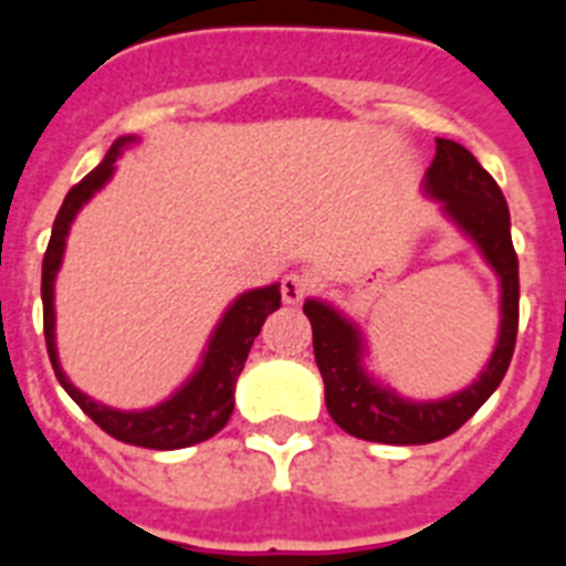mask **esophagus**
Here are the masks:
<instances>
[{
	"label": "esophagus",
	"instance_id": "obj_1",
	"mask_svg": "<svg viewBox=\"0 0 566 566\" xmlns=\"http://www.w3.org/2000/svg\"><path fill=\"white\" fill-rule=\"evenodd\" d=\"M308 289H312V280L303 272H289L280 280V294H283V303H289V306H294V303L306 297Z\"/></svg>",
	"mask_w": 566,
	"mask_h": 566
}]
</instances>
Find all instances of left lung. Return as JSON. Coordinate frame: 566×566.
Returning <instances> with one entry per match:
<instances>
[{"label":"left lung","instance_id":"8db88e82","mask_svg":"<svg viewBox=\"0 0 566 566\" xmlns=\"http://www.w3.org/2000/svg\"><path fill=\"white\" fill-rule=\"evenodd\" d=\"M424 192L468 234L502 283V326L490 363L473 385L437 402H413L379 385L363 368V339L337 308L306 300L314 359L326 382V408L345 433L385 444H428L451 437L499 388L518 334V258L510 238V212L499 184L457 142L439 138L424 172Z\"/></svg>","mask_w":566,"mask_h":566}]
</instances>
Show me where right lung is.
Here are the masks:
<instances>
[{"mask_svg":"<svg viewBox=\"0 0 566 566\" xmlns=\"http://www.w3.org/2000/svg\"><path fill=\"white\" fill-rule=\"evenodd\" d=\"M133 135H124L107 149L104 161L90 175H84L76 187L70 189L53 221V234H50L48 252L42 263V306H44V343H48V357L53 363L56 379L64 391L73 397V402L87 413L93 422L107 431L118 442L138 444V448H153V451H178L189 448L203 439L214 437L223 424L229 422L234 411V382H238L243 363L249 357L254 337L260 334L263 323L272 312L280 308V286L254 289V292L240 294L232 306L227 308L223 319L214 328L212 339L207 345L203 363L198 371L184 382L181 391H175L167 402L147 408V411H115L107 405H98L82 394L76 385L64 377L56 354V312H53V280H56L59 266H62L64 240H67L70 223L76 218L78 209L109 181L115 169V158L122 155L127 144H133Z\"/></svg>","mask_w":566,"mask_h":566,"instance_id":"obj_1","label":"right lung"}]
</instances>
